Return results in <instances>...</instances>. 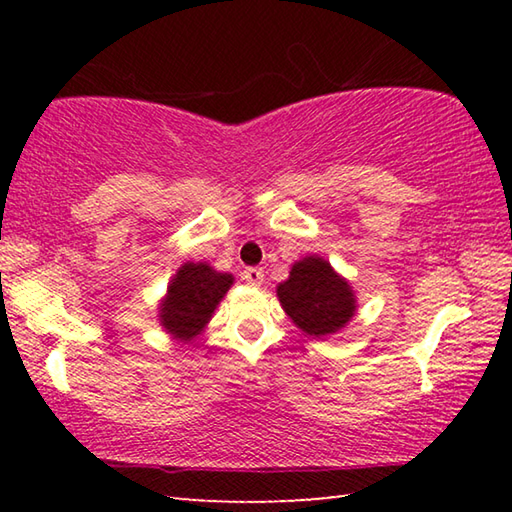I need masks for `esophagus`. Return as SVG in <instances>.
I'll return each instance as SVG.
<instances>
[{
    "label": "esophagus",
    "instance_id": "1",
    "mask_svg": "<svg viewBox=\"0 0 512 512\" xmlns=\"http://www.w3.org/2000/svg\"><path fill=\"white\" fill-rule=\"evenodd\" d=\"M244 280L250 284V287H259V284L264 282V271H262V268L250 266L244 271Z\"/></svg>",
    "mask_w": 512,
    "mask_h": 512
}]
</instances>
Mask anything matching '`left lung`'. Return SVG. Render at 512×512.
<instances>
[{"instance_id":"8db88e82","label":"left lung","mask_w":512,"mask_h":512,"mask_svg":"<svg viewBox=\"0 0 512 512\" xmlns=\"http://www.w3.org/2000/svg\"><path fill=\"white\" fill-rule=\"evenodd\" d=\"M275 293L293 325L314 339L341 332L357 314L352 284L318 255L298 259Z\"/></svg>"}]
</instances>
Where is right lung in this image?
Returning <instances> with one entry per match:
<instances>
[{
  "label": "right lung",
  "mask_w": 512,
  "mask_h": 512,
  "mask_svg": "<svg viewBox=\"0 0 512 512\" xmlns=\"http://www.w3.org/2000/svg\"><path fill=\"white\" fill-rule=\"evenodd\" d=\"M235 275L221 273L207 262H185L167 284V293L158 302L160 327L171 339L192 343L210 323L216 307Z\"/></svg>",
  "instance_id": "obj_1"
}]
</instances>
